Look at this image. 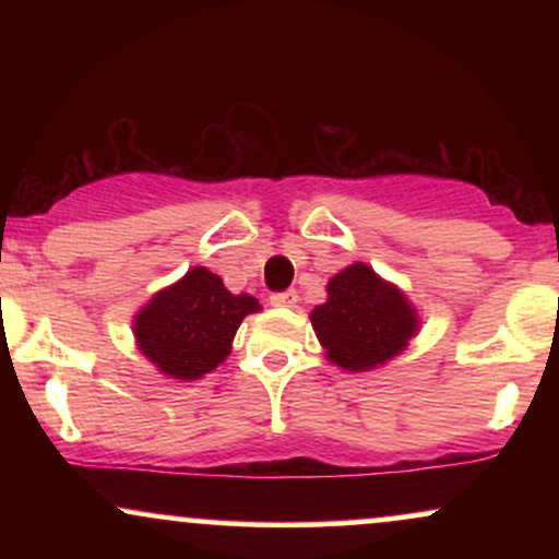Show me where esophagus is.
<instances>
[{"label":"esophagus","mask_w":559,"mask_h":559,"mask_svg":"<svg viewBox=\"0 0 559 559\" xmlns=\"http://www.w3.org/2000/svg\"><path fill=\"white\" fill-rule=\"evenodd\" d=\"M299 301V294L294 288H286V292L271 294V305L275 307H294Z\"/></svg>","instance_id":"34e87169"}]
</instances>
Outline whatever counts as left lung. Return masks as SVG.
<instances>
[{
	"label": "left lung",
	"instance_id": "obj_1",
	"mask_svg": "<svg viewBox=\"0 0 559 559\" xmlns=\"http://www.w3.org/2000/svg\"><path fill=\"white\" fill-rule=\"evenodd\" d=\"M310 320L325 357L346 370L383 365L418 331L415 310L400 288L378 278L362 262L333 275L329 301L316 307Z\"/></svg>",
	"mask_w": 559,
	"mask_h": 559
}]
</instances>
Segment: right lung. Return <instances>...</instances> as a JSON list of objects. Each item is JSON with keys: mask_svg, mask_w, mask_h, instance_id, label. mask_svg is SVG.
<instances>
[{"mask_svg": "<svg viewBox=\"0 0 559 559\" xmlns=\"http://www.w3.org/2000/svg\"><path fill=\"white\" fill-rule=\"evenodd\" d=\"M260 310L249 294H230L207 267H191L176 286L152 297L136 316L139 349L165 376L194 381L228 357L236 329Z\"/></svg>", "mask_w": 559, "mask_h": 559, "instance_id": "obj_1", "label": "right lung"}]
</instances>
